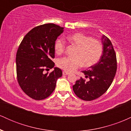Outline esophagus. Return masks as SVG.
I'll return each mask as SVG.
<instances>
[{"label":"esophagus","instance_id":"34e87169","mask_svg":"<svg viewBox=\"0 0 131 131\" xmlns=\"http://www.w3.org/2000/svg\"><path fill=\"white\" fill-rule=\"evenodd\" d=\"M70 74V73H68V72H67V71H63V75H68V74Z\"/></svg>","mask_w":131,"mask_h":131}]
</instances>
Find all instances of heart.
I'll use <instances>...</instances> for the list:
<instances>
[{"label":"heart","instance_id":"obj_1","mask_svg":"<svg viewBox=\"0 0 131 131\" xmlns=\"http://www.w3.org/2000/svg\"><path fill=\"white\" fill-rule=\"evenodd\" d=\"M69 42L77 47L75 58L64 57L58 60V67L67 72H73L82 67H91L96 64L101 58L103 47L99 40L81 32H76L68 36ZM65 49V42L62 39H58L55 43V52L60 54Z\"/></svg>","mask_w":131,"mask_h":131}]
</instances>
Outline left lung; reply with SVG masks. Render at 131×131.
Listing matches in <instances>:
<instances>
[{
  "label": "left lung",
  "mask_w": 131,
  "mask_h": 131,
  "mask_svg": "<svg viewBox=\"0 0 131 131\" xmlns=\"http://www.w3.org/2000/svg\"><path fill=\"white\" fill-rule=\"evenodd\" d=\"M102 40L103 53L99 62L82 71L89 81L81 78L73 85L75 94L85 101L95 100L104 94L112 84L116 73V56L112 42L105 35Z\"/></svg>",
  "instance_id": "8db88e82"
}]
</instances>
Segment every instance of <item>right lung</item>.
I'll list each match as a JSON object with an SVG mask.
<instances>
[{
    "mask_svg": "<svg viewBox=\"0 0 131 131\" xmlns=\"http://www.w3.org/2000/svg\"><path fill=\"white\" fill-rule=\"evenodd\" d=\"M64 28L52 23L36 26L28 32L19 45L16 57L18 84L24 92L36 100L46 99L53 92L62 71L57 67L45 74L46 68H53L55 43Z\"/></svg>",
    "mask_w": 131,
    "mask_h": 131,
    "instance_id": "1",
    "label": "right lung"
}]
</instances>
